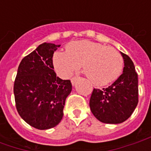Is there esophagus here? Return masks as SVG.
<instances>
[{
  "label": "esophagus",
  "mask_w": 151,
  "mask_h": 151,
  "mask_svg": "<svg viewBox=\"0 0 151 151\" xmlns=\"http://www.w3.org/2000/svg\"><path fill=\"white\" fill-rule=\"evenodd\" d=\"M77 80H78V78H73L71 79V83H72L73 86H74L75 82H77Z\"/></svg>",
  "instance_id": "obj_1"
}]
</instances>
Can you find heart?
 Wrapping results in <instances>:
<instances>
[{
    "instance_id": "1",
    "label": "heart",
    "mask_w": 151,
    "mask_h": 151,
    "mask_svg": "<svg viewBox=\"0 0 151 151\" xmlns=\"http://www.w3.org/2000/svg\"><path fill=\"white\" fill-rule=\"evenodd\" d=\"M53 66L57 74L67 78L82 67L92 83L106 86L116 81L123 70L124 60L116 50L90 40L69 43L66 52L56 51Z\"/></svg>"
}]
</instances>
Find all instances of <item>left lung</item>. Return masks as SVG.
I'll return each mask as SVG.
<instances>
[{
  "mask_svg": "<svg viewBox=\"0 0 151 151\" xmlns=\"http://www.w3.org/2000/svg\"><path fill=\"white\" fill-rule=\"evenodd\" d=\"M123 73L107 88L94 89L90 99L91 112L105 124H120L130 117L138 103V80L129 56L120 52Z\"/></svg>",
  "mask_w": 151,
  "mask_h": 151,
  "instance_id": "8db88e82",
  "label": "left lung"
}]
</instances>
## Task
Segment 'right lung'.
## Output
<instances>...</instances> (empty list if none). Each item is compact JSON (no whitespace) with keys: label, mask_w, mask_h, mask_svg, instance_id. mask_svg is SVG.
Segmentation results:
<instances>
[{"label":"right lung","mask_w":151,"mask_h":151,"mask_svg":"<svg viewBox=\"0 0 151 151\" xmlns=\"http://www.w3.org/2000/svg\"><path fill=\"white\" fill-rule=\"evenodd\" d=\"M60 45L43 43L22 60L14 86L20 116L38 129H48L62 120L66 98L71 93L69 80L54 72L53 53Z\"/></svg>","instance_id":"obj_1"}]
</instances>
